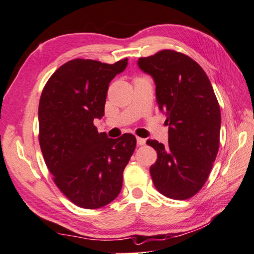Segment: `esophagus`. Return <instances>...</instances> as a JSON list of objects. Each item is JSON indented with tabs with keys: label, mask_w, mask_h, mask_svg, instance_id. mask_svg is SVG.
Instances as JSON below:
<instances>
[{
	"label": "esophagus",
	"mask_w": 254,
	"mask_h": 254,
	"mask_svg": "<svg viewBox=\"0 0 254 254\" xmlns=\"http://www.w3.org/2000/svg\"><path fill=\"white\" fill-rule=\"evenodd\" d=\"M136 143H138L139 146H143V144L146 143V139L139 138V136H136Z\"/></svg>",
	"instance_id": "esophagus-1"
}]
</instances>
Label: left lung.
<instances>
[{"label": "left lung", "mask_w": 254, "mask_h": 254, "mask_svg": "<svg viewBox=\"0 0 254 254\" xmlns=\"http://www.w3.org/2000/svg\"><path fill=\"white\" fill-rule=\"evenodd\" d=\"M138 66L154 79L157 104L168 126L167 146L147 141L157 151L152 182L167 198L189 199L206 183L218 152V100L206 72L182 53L160 51L140 58Z\"/></svg>", "instance_id": "1"}]
</instances>
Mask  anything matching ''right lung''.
Instances as JSON below:
<instances>
[{
	"label": "right lung",
	"mask_w": 254,
	"mask_h": 254,
	"mask_svg": "<svg viewBox=\"0 0 254 254\" xmlns=\"http://www.w3.org/2000/svg\"><path fill=\"white\" fill-rule=\"evenodd\" d=\"M127 59L114 64L75 59L48 79L38 108L39 144L54 182L76 206L97 209L120 194L123 171L136 140L98 133L110 82L126 70Z\"/></svg>",
	"instance_id": "right-lung-1"
}]
</instances>
